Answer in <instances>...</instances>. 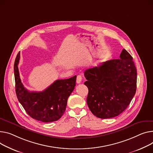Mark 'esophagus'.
I'll return each mask as SVG.
<instances>
[{"instance_id":"esophagus-1","label":"esophagus","mask_w":153,"mask_h":153,"mask_svg":"<svg viewBox=\"0 0 153 153\" xmlns=\"http://www.w3.org/2000/svg\"><path fill=\"white\" fill-rule=\"evenodd\" d=\"M82 77L81 75H78L77 76V79H76V82L77 84H80L81 82H82Z\"/></svg>"}]
</instances>
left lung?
Returning a JSON list of instances; mask_svg holds the SVG:
<instances>
[{"label":"left lung","mask_w":153,"mask_h":153,"mask_svg":"<svg viewBox=\"0 0 153 153\" xmlns=\"http://www.w3.org/2000/svg\"><path fill=\"white\" fill-rule=\"evenodd\" d=\"M88 88V106L101 119L114 117L127 108L137 88V73L133 58L125 49L119 59H111L85 71Z\"/></svg>","instance_id":"8db88e82"}]
</instances>
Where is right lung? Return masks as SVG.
Listing matches in <instances>:
<instances>
[{
	"instance_id": "right-lung-1",
	"label": "right lung",
	"mask_w": 153,
	"mask_h": 153,
	"mask_svg": "<svg viewBox=\"0 0 153 153\" xmlns=\"http://www.w3.org/2000/svg\"><path fill=\"white\" fill-rule=\"evenodd\" d=\"M20 52L14 64L15 90L19 102L32 118L50 123L58 120L66 110L68 98L76 86V76L67 79L56 80L42 91H29L25 88L19 77L18 63Z\"/></svg>"
}]
</instances>
